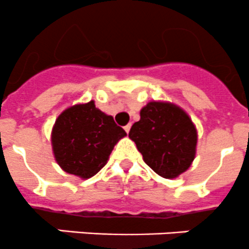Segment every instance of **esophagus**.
Here are the masks:
<instances>
[{
  "label": "esophagus",
  "mask_w": 249,
  "mask_h": 249,
  "mask_svg": "<svg viewBox=\"0 0 249 249\" xmlns=\"http://www.w3.org/2000/svg\"><path fill=\"white\" fill-rule=\"evenodd\" d=\"M130 127H132V124H128L127 125H124V130H125V133H127V134H128V133H129Z\"/></svg>",
  "instance_id": "34e87169"
}]
</instances>
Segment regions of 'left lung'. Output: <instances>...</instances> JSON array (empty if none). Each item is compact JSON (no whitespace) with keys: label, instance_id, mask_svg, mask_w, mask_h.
Returning a JSON list of instances; mask_svg holds the SVG:
<instances>
[{"label":"left lung","instance_id":"obj_1","mask_svg":"<svg viewBox=\"0 0 249 249\" xmlns=\"http://www.w3.org/2000/svg\"><path fill=\"white\" fill-rule=\"evenodd\" d=\"M128 135L145 163L166 179H174L188 171L195 159V124L181 107L172 103H147Z\"/></svg>","mask_w":249,"mask_h":249}]
</instances>
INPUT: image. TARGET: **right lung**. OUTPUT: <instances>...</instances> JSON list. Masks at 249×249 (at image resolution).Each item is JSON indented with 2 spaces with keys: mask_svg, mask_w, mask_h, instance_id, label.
Here are the masks:
<instances>
[{
  "mask_svg": "<svg viewBox=\"0 0 249 249\" xmlns=\"http://www.w3.org/2000/svg\"><path fill=\"white\" fill-rule=\"evenodd\" d=\"M127 133L93 100L64 110L52 129L54 159L64 172L82 179L95 176Z\"/></svg>",
  "mask_w": 249,
  "mask_h": 249,
  "instance_id": "add662e5",
  "label": "right lung"
}]
</instances>
